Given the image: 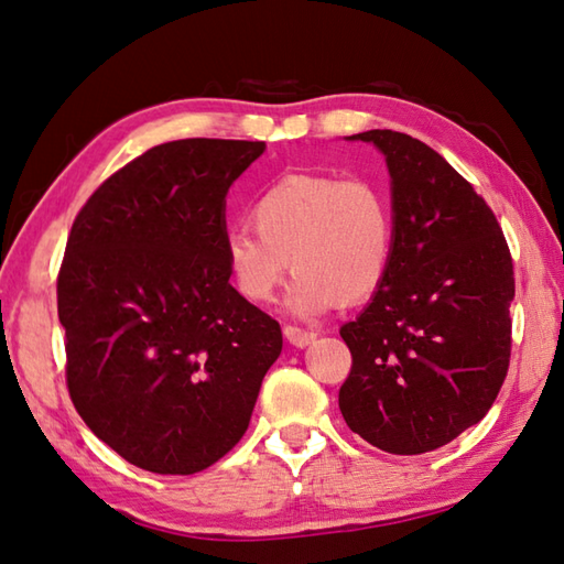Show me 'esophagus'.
Segmentation results:
<instances>
[{
  "label": "esophagus",
  "mask_w": 564,
  "mask_h": 564,
  "mask_svg": "<svg viewBox=\"0 0 564 564\" xmlns=\"http://www.w3.org/2000/svg\"><path fill=\"white\" fill-rule=\"evenodd\" d=\"M283 335L289 337V341H291V345H295V347H307L317 337V333H313V329H301V327H295V325H285L283 327Z\"/></svg>",
  "instance_id": "esophagus-1"
}]
</instances>
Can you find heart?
I'll use <instances>...</instances> for the list:
<instances>
[{
    "label": "heart",
    "mask_w": 564,
    "mask_h": 564,
    "mask_svg": "<svg viewBox=\"0 0 564 564\" xmlns=\"http://www.w3.org/2000/svg\"><path fill=\"white\" fill-rule=\"evenodd\" d=\"M249 227L225 237L231 283L249 303H271L289 273L297 315L361 303L381 289L393 261V209L367 178L291 173L271 183L249 209Z\"/></svg>",
    "instance_id": "heart-1"
}]
</instances>
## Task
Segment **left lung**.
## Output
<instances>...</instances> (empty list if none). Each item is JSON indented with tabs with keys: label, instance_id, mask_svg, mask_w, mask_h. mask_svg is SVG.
Returning a JSON list of instances; mask_svg holds the SVG:
<instances>
[{
	"label": "left lung",
	"instance_id": "1",
	"mask_svg": "<svg viewBox=\"0 0 564 564\" xmlns=\"http://www.w3.org/2000/svg\"><path fill=\"white\" fill-rule=\"evenodd\" d=\"M389 165L391 271L339 335L351 371L339 411L391 455L452 443L489 413L509 371L513 261L491 207L427 143L401 131L347 137Z\"/></svg>",
	"mask_w": 564,
	"mask_h": 564
}]
</instances>
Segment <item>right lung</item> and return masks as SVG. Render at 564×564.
Wrapping results in <instances>:
<instances>
[{
  "instance_id": "1",
  "label": "right lung",
  "mask_w": 564,
  "mask_h": 564,
  "mask_svg": "<svg viewBox=\"0 0 564 564\" xmlns=\"http://www.w3.org/2000/svg\"><path fill=\"white\" fill-rule=\"evenodd\" d=\"M267 143L153 147L77 213L58 273L65 381L85 425L134 467L195 474L247 433L281 325L229 283V185Z\"/></svg>"
}]
</instances>
